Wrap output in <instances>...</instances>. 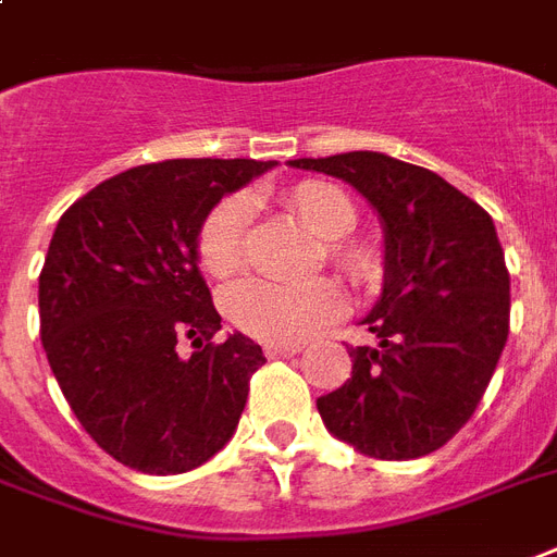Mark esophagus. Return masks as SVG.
<instances>
[{
  "label": "esophagus",
  "instance_id": "34e87169",
  "mask_svg": "<svg viewBox=\"0 0 557 557\" xmlns=\"http://www.w3.org/2000/svg\"><path fill=\"white\" fill-rule=\"evenodd\" d=\"M304 347L300 345H286V342H271V345H265V354L271 356V359H280V356H295L300 354Z\"/></svg>",
  "mask_w": 557,
  "mask_h": 557
}]
</instances>
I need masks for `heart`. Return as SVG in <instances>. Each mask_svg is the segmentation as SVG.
Instances as JSON below:
<instances>
[{
	"label": "heart",
	"mask_w": 557,
	"mask_h": 557,
	"mask_svg": "<svg viewBox=\"0 0 557 557\" xmlns=\"http://www.w3.org/2000/svg\"><path fill=\"white\" fill-rule=\"evenodd\" d=\"M286 207L295 212L318 239L330 242V260L350 283H371L380 262L362 245L338 242L350 236L359 222L354 201L338 186L324 181H304L286 193ZM245 227L248 201L224 198L203 219L198 233V262L203 274L215 280L233 277L245 262ZM345 307L342 292L330 280H312L304 286H277L265 280H245L224 292V312L242 333L262 342H300L330 324Z\"/></svg>",
	"instance_id": "1"
}]
</instances>
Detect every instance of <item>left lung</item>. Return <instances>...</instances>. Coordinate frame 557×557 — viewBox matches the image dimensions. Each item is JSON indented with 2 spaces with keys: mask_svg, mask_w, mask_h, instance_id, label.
<instances>
[{
  "mask_svg": "<svg viewBox=\"0 0 557 557\" xmlns=\"http://www.w3.org/2000/svg\"><path fill=\"white\" fill-rule=\"evenodd\" d=\"M338 177L380 215L382 292L350 347L354 371L318 411L335 438L382 461L430 456L476 411L508 338L511 277L494 219L430 169L380 151L288 160Z\"/></svg>",
  "mask_w": 557,
  "mask_h": 557,
  "instance_id": "8db88e82",
  "label": "left lung"
}]
</instances>
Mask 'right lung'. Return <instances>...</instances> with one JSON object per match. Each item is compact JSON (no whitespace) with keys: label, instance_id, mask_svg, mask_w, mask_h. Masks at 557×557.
Returning <instances> with one entry per match:
<instances>
[{"label":"right lung","instance_id":"right-lung-1","mask_svg":"<svg viewBox=\"0 0 557 557\" xmlns=\"http://www.w3.org/2000/svg\"><path fill=\"white\" fill-rule=\"evenodd\" d=\"M277 160H165L110 177L63 212L40 271V338L63 397L108 456L175 476L239 426L265 356L222 330L198 233L224 195ZM189 337L199 350L176 356Z\"/></svg>","mask_w":557,"mask_h":557}]
</instances>
